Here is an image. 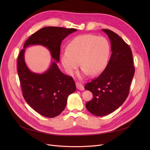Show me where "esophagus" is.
<instances>
[{
  "label": "esophagus",
  "instance_id": "34e87169",
  "mask_svg": "<svg viewBox=\"0 0 150 150\" xmlns=\"http://www.w3.org/2000/svg\"><path fill=\"white\" fill-rule=\"evenodd\" d=\"M76 86L77 89L80 90V91H83L84 89V87H83V86L80 83L76 82Z\"/></svg>",
  "mask_w": 150,
  "mask_h": 150
}]
</instances>
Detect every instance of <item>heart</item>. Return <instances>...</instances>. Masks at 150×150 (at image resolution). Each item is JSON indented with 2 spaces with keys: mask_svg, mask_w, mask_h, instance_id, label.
I'll use <instances>...</instances> for the list:
<instances>
[{
  "mask_svg": "<svg viewBox=\"0 0 150 150\" xmlns=\"http://www.w3.org/2000/svg\"><path fill=\"white\" fill-rule=\"evenodd\" d=\"M109 52V45L105 38L82 35L72 39L67 51L61 53V59L69 74H72L80 62L84 75H96L105 69Z\"/></svg>",
  "mask_w": 150,
  "mask_h": 150,
  "instance_id": "b5f03b06",
  "label": "heart"
}]
</instances>
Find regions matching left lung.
<instances>
[{
	"mask_svg": "<svg viewBox=\"0 0 150 150\" xmlns=\"http://www.w3.org/2000/svg\"><path fill=\"white\" fill-rule=\"evenodd\" d=\"M102 30L111 41V56L103 72L84 86L93 94L92 99L86 104V109L100 117L113 112L124 103L135 72L129 46L114 31Z\"/></svg>",
	"mask_w": 150,
	"mask_h": 150,
	"instance_id": "obj_1",
	"label": "left lung"
}]
</instances>
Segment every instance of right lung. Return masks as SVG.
<instances>
[{
    "label": "right lung",
    "mask_w": 150,
    "mask_h": 150,
    "mask_svg": "<svg viewBox=\"0 0 150 150\" xmlns=\"http://www.w3.org/2000/svg\"><path fill=\"white\" fill-rule=\"evenodd\" d=\"M75 28L46 27L28 38L18 58V73L27 103L39 114L53 118L59 115L66 108L68 96L76 91L72 77L62 74L57 62L53 61L45 72L42 74L31 72L24 60L25 49L29 45L46 47L53 59L59 62L62 41Z\"/></svg>",
    "instance_id": "add662e5"
}]
</instances>
